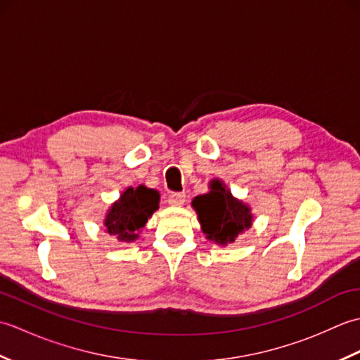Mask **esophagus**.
Masks as SVG:
<instances>
[{
    "label": "esophagus",
    "mask_w": 360,
    "mask_h": 360,
    "mask_svg": "<svg viewBox=\"0 0 360 360\" xmlns=\"http://www.w3.org/2000/svg\"><path fill=\"white\" fill-rule=\"evenodd\" d=\"M184 202H186V193H172L168 196V204L173 205V207H181Z\"/></svg>",
    "instance_id": "esophagus-1"
}]
</instances>
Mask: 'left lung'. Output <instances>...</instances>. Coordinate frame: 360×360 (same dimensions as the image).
I'll return each mask as SVG.
<instances>
[{"label": "left lung", "instance_id": "left-lung-1", "mask_svg": "<svg viewBox=\"0 0 360 360\" xmlns=\"http://www.w3.org/2000/svg\"><path fill=\"white\" fill-rule=\"evenodd\" d=\"M193 207L207 238L218 244L233 243L252 224L248 205L236 201L219 181H213L210 193L196 196Z\"/></svg>", "mask_w": 360, "mask_h": 360}]
</instances>
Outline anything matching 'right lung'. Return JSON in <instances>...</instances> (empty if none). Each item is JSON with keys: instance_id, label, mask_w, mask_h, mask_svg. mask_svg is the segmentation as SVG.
Masks as SVG:
<instances>
[{"instance_id": "add662e5", "label": "right lung", "mask_w": 360, "mask_h": 360, "mask_svg": "<svg viewBox=\"0 0 360 360\" xmlns=\"http://www.w3.org/2000/svg\"><path fill=\"white\" fill-rule=\"evenodd\" d=\"M159 207V193L156 190L139 186L127 188L117 202L111 205L106 215L105 227L110 235L120 241H134L137 232L147 223L148 217Z\"/></svg>"}]
</instances>
